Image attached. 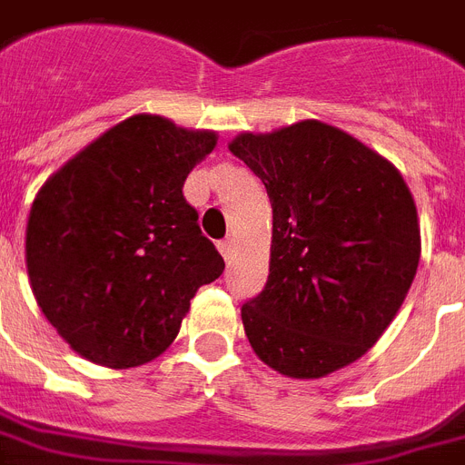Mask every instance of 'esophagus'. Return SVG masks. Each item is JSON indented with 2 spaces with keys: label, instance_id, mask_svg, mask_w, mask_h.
I'll return each instance as SVG.
<instances>
[{
  "label": "esophagus",
  "instance_id": "esophagus-1",
  "mask_svg": "<svg viewBox=\"0 0 465 465\" xmlns=\"http://www.w3.org/2000/svg\"><path fill=\"white\" fill-rule=\"evenodd\" d=\"M217 248H220L222 257H224L226 262H229V260H232V255H233V241L232 239L220 241V243H217Z\"/></svg>",
  "mask_w": 465,
  "mask_h": 465
}]
</instances>
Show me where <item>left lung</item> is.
<instances>
[{"mask_svg": "<svg viewBox=\"0 0 465 465\" xmlns=\"http://www.w3.org/2000/svg\"><path fill=\"white\" fill-rule=\"evenodd\" d=\"M229 151L272 201L267 286L241 307L251 347L300 381L350 366L385 333L416 276L420 226L407 182L322 120L243 132Z\"/></svg>", "mask_w": 465, "mask_h": 465, "instance_id": "8db88e82", "label": "left lung"}]
</instances>
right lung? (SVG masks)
Returning <instances> with one entry per match:
<instances>
[{
	"instance_id": "obj_1",
	"label": "right lung",
	"mask_w": 465,
	"mask_h": 465,
	"mask_svg": "<svg viewBox=\"0 0 465 465\" xmlns=\"http://www.w3.org/2000/svg\"><path fill=\"white\" fill-rule=\"evenodd\" d=\"M214 146L213 130L139 113L37 191L25 229L30 288L46 322L94 364L132 369L165 352L198 288L224 272L182 193Z\"/></svg>"
}]
</instances>
